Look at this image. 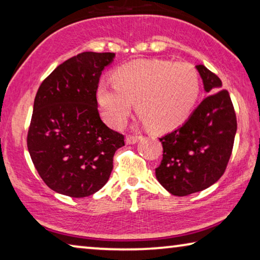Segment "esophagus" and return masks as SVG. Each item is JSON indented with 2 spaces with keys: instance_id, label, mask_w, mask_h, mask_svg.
Wrapping results in <instances>:
<instances>
[{
  "instance_id": "1",
  "label": "esophagus",
  "mask_w": 260,
  "mask_h": 260,
  "mask_svg": "<svg viewBox=\"0 0 260 260\" xmlns=\"http://www.w3.org/2000/svg\"><path fill=\"white\" fill-rule=\"evenodd\" d=\"M142 137L141 135H127L126 137V143L127 145H133V143L138 142Z\"/></svg>"
}]
</instances>
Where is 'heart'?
<instances>
[{
    "mask_svg": "<svg viewBox=\"0 0 260 260\" xmlns=\"http://www.w3.org/2000/svg\"><path fill=\"white\" fill-rule=\"evenodd\" d=\"M114 85L102 81L96 100L103 117L120 128L135 103L142 121L154 129L177 127L189 117L200 93L197 73L190 64L167 59H139L113 72Z\"/></svg>",
    "mask_w": 260,
    "mask_h": 260,
    "instance_id": "obj_1",
    "label": "heart"
}]
</instances>
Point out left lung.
I'll return each mask as SVG.
<instances>
[{
    "label": "left lung",
    "instance_id": "left-lung-1",
    "mask_svg": "<svg viewBox=\"0 0 260 260\" xmlns=\"http://www.w3.org/2000/svg\"><path fill=\"white\" fill-rule=\"evenodd\" d=\"M208 95L179 128L160 138L161 185L175 196L202 191L220 179L229 164L237 119L230 94L204 65H197Z\"/></svg>",
    "mask_w": 260,
    "mask_h": 260
}]
</instances>
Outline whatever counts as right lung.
<instances>
[{
	"label": "right lung",
	"instance_id": "right-lung-1",
	"mask_svg": "<svg viewBox=\"0 0 260 260\" xmlns=\"http://www.w3.org/2000/svg\"><path fill=\"white\" fill-rule=\"evenodd\" d=\"M113 52H81L41 84L26 145L38 174L53 191L86 197L102 189L125 138L102 121L96 88Z\"/></svg>",
	"mask_w": 260,
	"mask_h": 260
}]
</instances>
